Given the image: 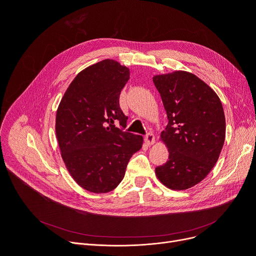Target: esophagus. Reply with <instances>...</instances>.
Here are the masks:
<instances>
[{
	"instance_id": "1",
	"label": "esophagus",
	"mask_w": 256,
	"mask_h": 256,
	"mask_svg": "<svg viewBox=\"0 0 256 256\" xmlns=\"http://www.w3.org/2000/svg\"><path fill=\"white\" fill-rule=\"evenodd\" d=\"M144 141L147 145H152L154 143V135L152 132H148L144 138Z\"/></svg>"
}]
</instances>
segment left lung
<instances>
[{"label":"left lung","instance_id":"1","mask_svg":"<svg viewBox=\"0 0 256 256\" xmlns=\"http://www.w3.org/2000/svg\"><path fill=\"white\" fill-rule=\"evenodd\" d=\"M162 98L168 124L160 139L169 160L156 168L160 182L172 190L200 182L217 163L225 140V115L218 96L188 72L152 78Z\"/></svg>","mask_w":256,"mask_h":256}]
</instances>
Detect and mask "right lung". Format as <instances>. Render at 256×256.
Instances as JSON below:
<instances>
[{"label": "right lung", "mask_w": 256, "mask_h": 256, "mask_svg": "<svg viewBox=\"0 0 256 256\" xmlns=\"http://www.w3.org/2000/svg\"><path fill=\"white\" fill-rule=\"evenodd\" d=\"M128 78V67L102 60L74 78L58 106L56 135L62 158L76 184L89 192L114 190L130 158L142 147V136L124 130L128 117L119 96Z\"/></svg>", "instance_id": "obj_1"}]
</instances>
